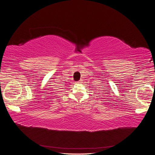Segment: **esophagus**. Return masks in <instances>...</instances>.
Masks as SVG:
<instances>
[{
    "label": "esophagus",
    "mask_w": 155,
    "mask_h": 155,
    "mask_svg": "<svg viewBox=\"0 0 155 155\" xmlns=\"http://www.w3.org/2000/svg\"><path fill=\"white\" fill-rule=\"evenodd\" d=\"M78 83H81V82L80 81H78V82H77Z\"/></svg>",
    "instance_id": "34e87169"
}]
</instances>
